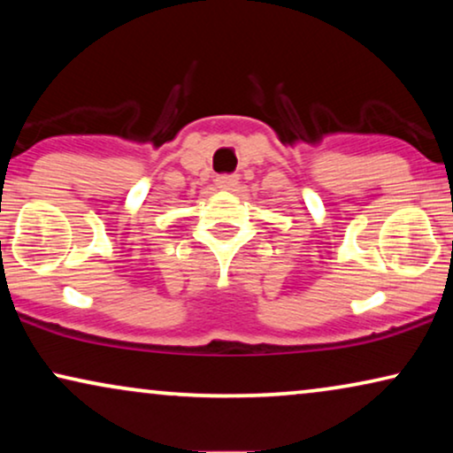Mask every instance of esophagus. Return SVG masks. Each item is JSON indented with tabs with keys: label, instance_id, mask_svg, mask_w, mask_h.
Segmentation results:
<instances>
[{
	"label": "esophagus",
	"instance_id": "1",
	"mask_svg": "<svg viewBox=\"0 0 453 453\" xmlns=\"http://www.w3.org/2000/svg\"><path fill=\"white\" fill-rule=\"evenodd\" d=\"M239 183V177L237 175H220L216 177V188L225 189V191H231L233 188H237Z\"/></svg>",
	"mask_w": 453,
	"mask_h": 453
}]
</instances>
